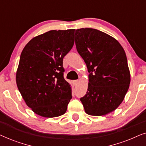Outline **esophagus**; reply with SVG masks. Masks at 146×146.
Instances as JSON below:
<instances>
[{"label": "esophagus", "mask_w": 146, "mask_h": 146, "mask_svg": "<svg viewBox=\"0 0 146 146\" xmlns=\"http://www.w3.org/2000/svg\"><path fill=\"white\" fill-rule=\"evenodd\" d=\"M72 83L74 86H76L78 84V80H74L72 81Z\"/></svg>", "instance_id": "obj_1"}]
</instances>
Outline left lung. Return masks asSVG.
I'll return each mask as SVG.
<instances>
[{
    "instance_id": "8db88e82",
    "label": "left lung",
    "mask_w": 146,
    "mask_h": 146,
    "mask_svg": "<svg viewBox=\"0 0 146 146\" xmlns=\"http://www.w3.org/2000/svg\"><path fill=\"white\" fill-rule=\"evenodd\" d=\"M75 43L90 73L88 91L80 98L86 113L100 116L115 110L130 83L124 50L113 37L89 28L76 30Z\"/></svg>"
}]
</instances>
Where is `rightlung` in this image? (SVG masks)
<instances>
[{
	"label": "right lung",
	"instance_id": "obj_1",
	"mask_svg": "<svg viewBox=\"0 0 146 146\" xmlns=\"http://www.w3.org/2000/svg\"><path fill=\"white\" fill-rule=\"evenodd\" d=\"M74 29L50 31L31 40L22 52L17 84L26 104L46 117L63 115L72 99L64 78L63 58L72 48Z\"/></svg>",
	"mask_w": 146,
	"mask_h": 146
}]
</instances>
